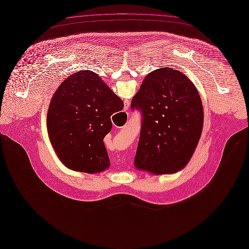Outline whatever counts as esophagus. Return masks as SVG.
I'll return each mask as SVG.
<instances>
[{"label":"esophagus","instance_id":"1","mask_svg":"<svg viewBox=\"0 0 249 249\" xmlns=\"http://www.w3.org/2000/svg\"><path fill=\"white\" fill-rule=\"evenodd\" d=\"M128 107H129V102H128V100H125L124 101V110H126L128 108Z\"/></svg>","mask_w":249,"mask_h":249}]
</instances>
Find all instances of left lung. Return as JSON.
<instances>
[{"label":"left lung","instance_id":"obj_1","mask_svg":"<svg viewBox=\"0 0 249 249\" xmlns=\"http://www.w3.org/2000/svg\"><path fill=\"white\" fill-rule=\"evenodd\" d=\"M131 107L142 114L136 169L157 175L183 170L203 127L202 102L193 82L176 69L160 67L144 78Z\"/></svg>","mask_w":249,"mask_h":249}]
</instances>
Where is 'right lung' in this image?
Here are the masks:
<instances>
[{
	"instance_id": "add662e5",
	"label": "right lung",
	"mask_w": 249,
	"mask_h": 249,
	"mask_svg": "<svg viewBox=\"0 0 249 249\" xmlns=\"http://www.w3.org/2000/svg\"><path fill=\"white\" fill-rule=\"evenodd\" d=\"M124 103L97 74L81 70L67 77L54 92L47 114L55 153L70 170L98 173L109 168L104 138L110 116Z\"/></svg>"
}]
</instances>
